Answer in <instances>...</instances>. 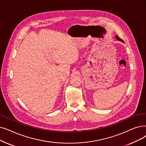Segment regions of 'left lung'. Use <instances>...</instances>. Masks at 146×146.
I'll return each mask as SVG.
<instances>
[{"label": "left lung", "instance_id": "obj_1", "mask_svg": "<svg viewBox=\"0 0 146 146\" xmlns=\"http://www.w3.org/2000/svg\"><path fill=\"white\" fill-rule=\"evenodd\" d=\"M116 37V39L117 40H118L119 41H120V42H123V43H124V42H123V40H122V39H120V38H119V36H115Z\"/></svg>", "mask_w": 146, "mask_h": 146}]
</instances>
